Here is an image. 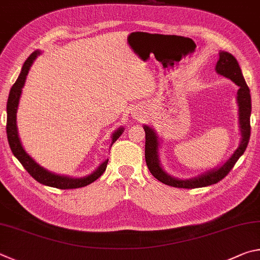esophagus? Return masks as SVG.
<instances>
[{"mask_svg": "<svg viewBox=\"0 0 260 260\" xmlns=\"http://www.w3.org/2000/svg\"><path fill=\"white\" fill-rule=\"evenodd\" d=\"M136 116H138V117H140V116H142V115H140V114H139V113H137V112H136V113H135V117H136Z\"/></svg>", "mask_w": 260, "mask_h": 260, "instance_id": "1", "label": "esophagus"}]
</instances>
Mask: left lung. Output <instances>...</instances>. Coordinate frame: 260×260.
<instances>
[{
	"label": "left lung",
	"instance_id": "left-lung-1",
	"mask_svg": "<svg viewBox=\"0 0 260 260\" xmlns=\"http://www.w3.org/2000/svg\"><path fill=\"white\" fill-rule=\"evenodd\" d=\"M216 71L218 74L225 76L227 79H231L236 85L240 86V89L238 90V97H236L239 104L240 130L241 136H242L240 146L233 153V155H232L220 168H218V169L208 171L206 174H203L193 179H176L174 177L168 175L167 172L162 169V167L160 165L157 153L158 140L155 131L148 125H144L145 135H146L145 136V139H146V143H145V160H146V165L149 171H151V174L163 184L177 188H199L217 184L218 181H220L222 178H225V177L229 175V172L233 169L236 161L239 160L240 156L242 155L245 148L248 146L250 139V131H251V126H250L251 94H250L249 86L245 83L238 60H236L234 56H232L229 52H219V60L217 61Z\"/></svg>",
	"mask_w": 260,
	"mask_h": 260
}]
</instances>
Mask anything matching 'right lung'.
I'll use <instances>...</instances> for the list:
<instances>
[{
    "label": "right lung",
    "mask_w": 260,
    "mask_h": 260,
    "mask_svg": "<svg viewBox=\"0 0 260 260\" xmlns=\"http://www.w3.org/2000/svg\"><path fill=\"white\" fill-rule=\"evenodd\" d=\"M40 54V51H34L30 56L26 59V61L22 65L20 75L18 76L15 84L12 85L9 93L8 104H7V136L9 146H10L11 151L13 153L18 161L21 163V166L25 168V170L33 177V178L39 181L40 184L50 186V187H56L59 189H72V188H80L84 187V186L93 183L97 180L100 176H102L105 170H106L108 160L103 162L99 168L92 174L83 177V178H70V177L54 175L52 172H49L45 170L44 168L40 167L33 158H31L28 154L25 152L22 148V145L20 143L19 136H18V129H17V108L18 104H19V98L21 94V89L25 84L26 75L28 74V71L31 66V63L35 60V58ZM123 133V127H118V129L113 134L112 136V145L116 142L117 138L120 137Z\"/></svg>",
    "instance_id": "obj_1"
}]
</instances>
